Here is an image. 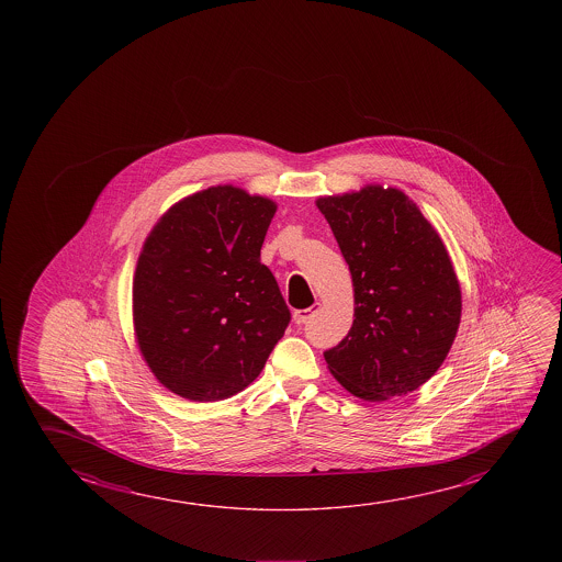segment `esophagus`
<instances>
[{"instance_id":"1","label":"esophagus","mask_w":562,"mask_h":562,"mask_svg":"<svg viewBox=\"0 0 562 562\" xmlns=\"http://www.w3.org/2000/svg\"><path fill=\"white\" fill-rule=\"evenodd\" d=\"M319 307H322V304L312 305L307 310H297V312H294V322L297 325H305V323L312 322L315 313L319 312Z\"/></svg>"}]
</instances>
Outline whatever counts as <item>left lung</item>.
Instances as JSON below:
<instances>
[{"label":"left lung","mask_w":562,"mask_h":562,"mask_svg":"<svg viewBox=\"0 0 562 562\" xmlns=\"http://www.w3.org/2000/svg\"><path fill=\"white\" fill-rule=\"evenodd\" d=\"M315 205L339 243L355 292L352 327L325 350L327 369L367 402L424 386L447 359L462 313L459 278L439 233L397 188L369 184Z\"/></svg>","instance_id":"8db88e82"}]
</instances>
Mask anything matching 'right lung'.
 Returning a JSON list of instances; mask_svg holds the SVG:
<instances>
[{
  "instance_id": "1",
  "label": "right lung",
  "mask_w": 562,
  "mask_h": 562,
  "mask_svg": "<svg viewBox=\"0 0 562 562\" xmlns=\"http://www.w3.org/2000/svg\"><path fill=\"white\" fill-rule=\"evenodd\" d=\"M277 202L212 186L176 202L143 243L133 329L150 372L176 396L220 402L262 372L290 310L260 247Z\"/></svg>"
}]
</instances>
